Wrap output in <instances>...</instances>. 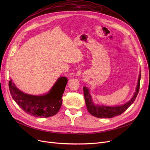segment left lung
Returning a JSON list of instances; mask_svg holds the SVG:
<instances>
[{"instance_id":"left-lung-1","label":"left lung","mask_w":150,"mask_h":150,"mask_svg":"<svg viewBox=\"0 0 150 150\" xmlns=\"http://www.w3.org/2000/svg\"><path fill=\"white\" fill-rule=\"evenodd\" d=\"M141 74H139V79L137 81V85L136 89V92L134 93L132 99L128 101V103H125L123 105L119 106H114V107H109L105 106H97L93 104L91 96L89 94V89L84 87L83 92H84V97L85 100V103L87 106L88 111L94 117L98 118H112L114 117L119 115L124 112L127 110L136 100L137 94L140 89V82Z\"/></svg>"}]
</instances>
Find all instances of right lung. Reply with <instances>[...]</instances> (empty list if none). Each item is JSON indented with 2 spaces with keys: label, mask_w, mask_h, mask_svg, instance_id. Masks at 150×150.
<instances>
[{
  "label": "right lung",
  "mask_w": 150,
  "mask_h": 150,
  "mask_svg": "<svg viewBox=\"0 0 150 150\" xmlns=\"http://www.w3.org/2000/svg\"><path fill=\"white\" fill-rule=\"evenodd\" d=\"M67 79L60 77L50 91L42 96L26 94L16 88L10 80L8 83L10 92L13 100L26 113L36 117H49L57 114L62 105L61 98L64 92Z\"/></svg>",
  "instance_id": "right-lung-1"
}]
</instances>
